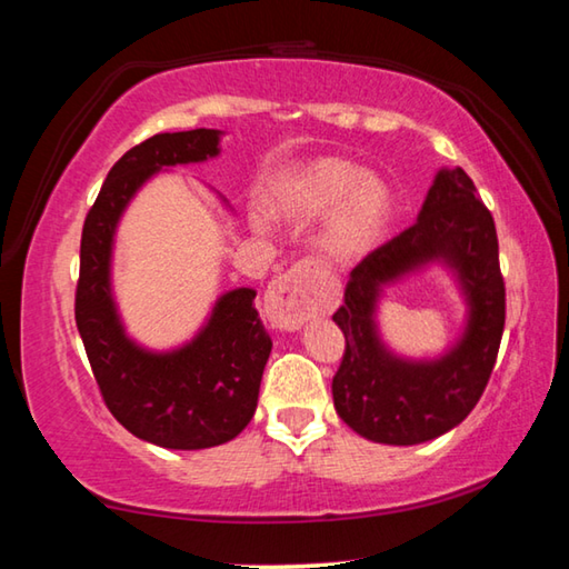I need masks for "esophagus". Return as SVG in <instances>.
<instances>
[{
    "instance_id": "1",
    "label": "esophagus",
    "mask_w": 569,
    "mask_h": 569,
    "mask_svg": "<svg viewBox=\"0 0 569 569\" xmlns=\"http://www.w3.org/2000/svg\"><path fill=\"white\" fill-rule=\"evenodd\" d=\"M311 263H296L291 271L278 276L266 291V316L276 329L296 331L311 316L308 303V281H311Z\"/></svg>"
}]
</instances>
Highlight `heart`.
<instances>
[{"instance_id":"heart-1","label":"heart","mask_w":569,"mask_h":569,"mask_svg":"<svg viewBox=\"0 0 569 569\" xmlns=\"http://www.w3.org/2000/svg\"><path fill=\"white\" fill-rule=\"evenodd\" d=\"M273 208L291 223L323 218L321 248L336 261H356L387 238L397 200L387 180L353 160L319 158L278 182ZM256 223L263 226V218Z\"/></svg>"}]
</instances>
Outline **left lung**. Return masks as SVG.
I'll use <instances>...</instances> for the list:
<instances>
[{
	"mask_svg": "<svg viewBox=\"0 0 569 569\" xmlns=\"http://www.w3.org/2000/svg\"><path fill=\"white\" fill-rule=\"evenodd\" d=\"M429 260L458 273L470 303L462 341L437 362H403L380 343L372 311L380 286ZM505 278L495 218L461 168L439 170L419 220L353 268L333 321L346 349L331 391L349 427L393 447L437 439L467 419L492 377L505 331Z\"/></svg>",
	"mask_w": 569,
	"mask_h": 569,
	"instance_id": "left-lung-1",
	"label": "left lung"
}]
</instances>
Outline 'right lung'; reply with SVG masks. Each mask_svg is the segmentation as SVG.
I'll return each mask as SVG.
<instances>
[{
    "instance_id": "right-lung-1",
    "label": "right lung",
    "mask_w": 569,
    "mask_h": 569,
    "mask_svg": "<svg viewBox=\"0 0 569 569\" xmlns=\"http://www.w3.org/2000/svg\"><path fill=\"white\" fill-rule=\"evenodd\" d=\"M220 130L160 132L114 162L82 226L74 321L94 381L114 419L138 439L166 449L226 445L253 419L271 356L253 288L220 296L188 346L152 353L132 343L110 293L112 236L124 206L152 172L216 158Z\"/></svg>"
}]
</instances>
